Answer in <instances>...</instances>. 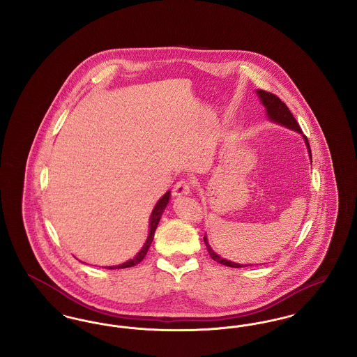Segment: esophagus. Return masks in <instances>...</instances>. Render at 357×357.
I'll return each mask as SVG.
<instances>
[{
  "label": "esophagus",
  "mask_w": 357,
  "mask_h": 357,
  "mask_svg": "<svg viewBox=\"0 0 357 357\" xmlns=\"http://www.w3.org/2000/svg\"><path fill=\"white\" fill-rule=\"evenodd\" d=\"M191 187H192L191 186V182L182 179V181H179V182H176V183H175V186L172 188V194H174L175 197L187 195V194H190Z\"/></svg>",
  "instance_id": "esophagus-1"
}]
</instances>
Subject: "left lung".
Returning a JSON list of instances; mask_svg holds the SVG:
<instances>
[{
    "label": "left lung",
    "mask_w": 357,
    "mask_h": 357,
    "mask_svg": "<svg viewBox=\"0 0 357 357\" xmlns=\"http://www.w3.org/2000/svg\"><path fill=\"white\" fill-rule=\"evenodd\" d=\"M257 93H258V96H259V100L262 102V104H264V105H265V108H266V115H268V118H269V119L273 120V121H275V123H278V124H281V126H285V127H288L290 130H294V131H297V132L303 134L301 127L298 126L297 120L294 119V116H293V115H291V112L289 111L288 105H287L285 102H282L278 96H275L274 93H271V92H266V91H264V89H258V91H257ZM304 139H305L306 147H307V153H309V158H310V160H312V151H310L309 142H307L306 136H304ZM204 239L208 255H210V257H211L214 261H217L218 264L226 265V266H230V268L252 266V265H239V264H236V262H231V261H227V259L222 258V257L217 255V253L210 248V245H208V242H207V238L204 237Z\"/></svg>",
    "instance_id": "8db88e82"
}]
</instances>
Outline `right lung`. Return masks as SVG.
<instances>
[{
    "label": "right lung",
    "instance_id": "add662e5",
    "mask_svg": "<svg viewBox=\"0 0 357 357\" xmlns=\"http://www.w3.org/2000/svg\"><path fill=\"white\" fill-rule=\"evenodd\" d=\"M169 201H170V191H167V192L159 199V202L155 204L153 214H151V217H150V233H149V237H147L146 243L143 245L142 250L135 255V258H132V259H130V261H127V262H124V264H121V265H118V266H108L107 269H126V268L135 266L140 261H143V258L146 257L147 252H149V248H150V245H151V242H153L155 230H156V227H158V223L160 221V217H162V214H163L166 206L169 204Z\"/></svg>",
    "mask_w": 357,
    "mask_h": 357
}]
</instances>
